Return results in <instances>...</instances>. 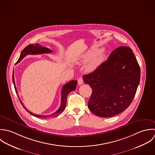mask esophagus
Segmentation results:
<instances>
[{
    "mask_svg": "<svg viewBox=\"0 0 155 155\" xmlns=\"http://www.w3.org/2000/svg\"><path fill=\"white\" fill-rule=\"evenodd\" d=\"M78 85H80V86L83 84V80L82 78L80 77V78L78 79Z\"/></svg>",
    "mask_w": 155,
    "mask_h": 155,
    "instance_id": "34e87169",
    "label": "esophagus"
}]
</instances>
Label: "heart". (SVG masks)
<instances>
[{
  "mask_svg": "<svg viewBox=\"0 0 155 155\" xmlns=\"http://www.w3.org/2000/svg\"><path fill=\"white\" fill-rule=\"evenodd\" d=\"M106 57V52L104 50L97 51L96 49H91L87 51L83 57L81 63H86L91 59L86 67V70L88 72L95 71L104 61Z\"/></svg>",
  "mask_w": 155,
  "mask_h": 155,
  "instance_id": "heart-1",
  "label": "heart"
}]
</instances>
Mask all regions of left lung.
Here are the masks:
<instances>
[{
    "mask_svg": "<svg viewBox=\"0 0 155 155\" xmlns=\"http://www.w3.org/2000/svg\"><path fill=\"white\" fill-rule=\"evenodd\" d=\"M140 68L132 50L122 46L93 72L83 75L92 93L89 110L99 117H110L124 111L131 104L140 80Z\"/></svg>",
    "mask_w": 155,
    "mask_h": 155,
    "instance_id": "1",
    "label": "left lung"
}]
</instances>
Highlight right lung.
Segmentation results:
<instances>
[{
  "label": "right lung",
  "mask_w": 155,
  "mask_h": 155,
  "mask_svg": "<svg viewBox=\"0 0 155 155\" xmlns=\"http://www.w3.org/2000/svg\"><path fill=\"white\" fill-rule=\"evenodd\" d=\"M52 53V50H51L50 49L43 47L42 45H41L39 44H31L29 45L28 46H27L26 47H25L23 51L21 53L20 56L18 59V60L17 61V62H16V64L20 62L26 56H27L28 54H43V53ZM12 81L14 85V87H15V92L17 94L18 92L15 86V80H14V71H13V73H12ZM77 84V81H75V80H72L69 82H68V83L65 84L62 89V97H61V105L60 108L54 113L50 114V115H47V116H44V115H38V114H35L31 112L29 110H28L25 106V105L23 104V102L21 101V99L19 98L18 95V97L19 99V101L21 103V104L22 105V106L23 107V108L27 111V112L31 114L38 117V118H44V119H47V118H53V117H55L56 116H58L59 114H61L62 112L63 111V110H64L65 107H66V102H67V96L68 95V94L70 93L71 92L74 91L76 89V86Z\"/></svg>",
  "instance_id": "right-lung-1"
}]
</instances>
